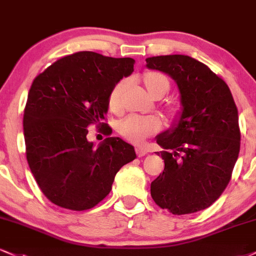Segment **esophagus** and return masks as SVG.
I'll use <instances>...</instances> for the list:
<instances>
[{
	"label": "esophagus",
	"instance_id": "34e87169",
	"mask_svg": "<svg viewBox=\"0 0 256 256\" xmlns=\"http://www.w3.org/2000/svg\"><path fill=\"white\" fill-rule=\"evenodd\" d=\"M136 154H137L138 158H142V156H146V155L148 150L144 149V148H142V146H137L136 148Z\"/></svg>",
	"mask_w": 256,
	"mask_h": 256
}]
</instances>
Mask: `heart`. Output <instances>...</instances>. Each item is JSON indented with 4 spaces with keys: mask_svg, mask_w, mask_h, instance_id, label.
Listing matches in <instances>:
<instances>
[{
    "mask_svg": "<svg viewBox=\"0 0 256 256\" xmlns=\"http://www.w3.org/2000/svg\"><path fill=\"white\" fill-rule=\"evenodd\" d=\"M144 84L150 95L162 93V96L168 92L169 83L161 74L150 72L144 78ZM126 86L125 81L116 83L108 95V107L112 112H119L122 110V95ZM162 122L156 116H137L131 114L122 120L119 125V131L125 138L134 143H142L148 137L160 131Z\"/></svg>",
    "mask_w": 256,
    "mask_h": 256,
    "instance_id": "b5f03b06",
    "label": "heart"
}]
</instances>
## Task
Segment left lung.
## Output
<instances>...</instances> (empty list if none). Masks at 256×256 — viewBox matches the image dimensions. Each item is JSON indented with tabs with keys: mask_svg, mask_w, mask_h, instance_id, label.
Wrapping results in <instances>:
<instances>
[{
	"mask_svg": "<svg viewBox=\"0 0 256 256\" xmlns=\"http://www.w3.org/2000/svg\"><path fill=\"white\" fill-rule=\"evenodd\" d=\"M168 74L181 94L182 113L158 136L164 170L152 182L154 202L173 214L205 210L226 188L241 144L238 112L226 82L202 62L184 54L146 58ZM160 156V155H158Z\"/></svg>",
	"mask_w": 256,
	"mask_h": 256,
	"instance_id": "obj_1",
	"label": "left lung"
}]
</instances>
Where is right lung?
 <instances>
[{"label":"right lung","instance_id":"add662e5","mask_svg":"<svg viewBox=\"0 0 256 256\" xmlns=\"http://www.w3.org/2000/svg\"><path fill=\"white\" fill-rule=\"evenodd\" d=\"M134 60L81 51L54 62L33 81L24 112L26 158L39 188L54 205L94 208L112 190L116 174L136 158L134 146L108 137L98 148L88 126L104 122L108 95L134 72ZM101 131V128H100Z\"/></svg>","mask_w":256,"mask_h":256}]
</instances>
